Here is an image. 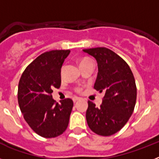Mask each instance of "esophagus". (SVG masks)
<instances>
[{
    "mask_svg": "<svg viewBox=\"0 0 159 159\" xmlns=\"http://www.w3.org/2000/svg\"><path fill=\"white\" fill-rule=\"evenodd\" d=\"M72 99H73V102H76V101L80 100V97L75 96V97H73V98H72Z\"/></svg>",
    "mask_w": 159,
    "mask_h": 159,
    "instance_id": "esophagus-1",
    "label": "esophagus"
}]
</instances>
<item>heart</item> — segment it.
<instances>
[{"instance_id":"heart-1","label":"heart","mask_w":159,"mask_h":159,"mask_svg":"<svg viewBox=\"0 0 159 159\" xmlns=\"http://www.w3.org/2000/svg\"><path fill=\"white\" fill-rule=\"evenodd\" d=\"M79 63H80V67H82V66L85 65V64H89V63H92V62L89 60V59L83 58V59H81V60H80ZM77 91H80V89L79 88V89H77Z\"/></svg>"}]
</instances>
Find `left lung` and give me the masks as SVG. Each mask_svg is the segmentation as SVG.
Segmentation results:
<instances>
[{
  "mask_svg": "<svg viewBox=\"0 0 159 159\" xmlns=\"http://www.w3.org/2000/svg\"><path fill=\"white\" fill-rule=\"evenodd\" d=\"M83 51L97 61L94 88L105 92L99 107L88 101L87 123L95 134L112 135L124 127L134 111L137 97L134 75L128 64L110 49L95 48Z\"/></svg>",
  "mask_w": 159,
  "mask_h": 159,
  "instance_id": "8db88e82",
  "label": "left lung"
}]
</instances>
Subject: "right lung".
Returning <instances> with one entry per match:
<instances>
[{"label": "right lung", "mask_w": 159, "mask_h": 159, "mask_svg": "<svg viewBox=\"0 0 159 159\" xmlns=\"http://www.w3.org/2000/svg\"><path fill=\"white\" fill-rule=\"evenodd\" d=\"M69 50H52L35 59L25 70L18 85V103L25 121L36 134L55 138L67 129L73 101L55 102L53 88L61 84V67Z\"/></svg>", "instance_id": "1"}]
</instances>
